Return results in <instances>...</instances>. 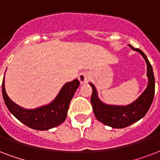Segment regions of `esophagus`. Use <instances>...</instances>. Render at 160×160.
<instances>
[{
  "label": "esophagus",
  "instance_id": "obj_1",
  "mask_svg": "<svg viewBox=\"0 0 160 160\" xmlns=\"http://www.w3.org/2000/svg\"><path fill=\"white\" fill-rule=\"evenodd\" d=\"M78 79L80 82H81V84H85V83H87L89 81L90 74L88 72H87L80 73L78 76Z\"/></svg>",
  "mask_w": 160,
  "mask_h": 160
}]
</instances>
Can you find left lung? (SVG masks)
Masks as SVG:
<instances>
[{
  "mask_svg": "<svg viewBox=\"0 0 160 160\" xmlns=\"http://www.w3.org/2000/svg\"><path fill=\"white\" fill-rule=\"evenodd\" d=\"M128 46L132 50L140 53L147 64L148 86L135 101L127 105L105 104L98 98V91L95 86L92 82H89L90 86L93 88L91 104L96 119L103 124L113 128H124L144 117L149 110L154 97L155 81L153 67L148 62L146 55L141 50L135 49L131 44H128Z\"/></svg>",
  "mask_w": 160,
  "mask_h": 160,
  "instance_id": "8db88e82",
  "label": "left lung"
}]
</instances>
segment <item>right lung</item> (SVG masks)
Here are the masks:
<instances>
[{
  "label": "right lung",
  "instance_id": "add662e5",
  "mask_svg": "<svg viewBox=\"0 0 160 160\" xmlns=\"http://www.w3.org/2000/svg\"><path fill=\"white\" fill-rule=\"evenodd\" d=\"M80 82L78 79L65 83L54 100L35 108L25 109L11 99L5 88V76L2 82V96L7 109L13 116L27 127L39 131L50 130L58 127L67 118L69 104Z\"/></svg>",
  "mask_w": 160,
  "mask_h": 160
}]
</instances>
